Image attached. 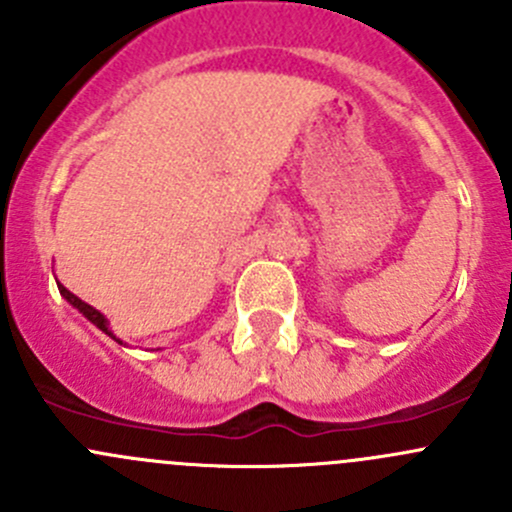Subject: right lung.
<instances>
[{"label": "right lung", "instance_id": "1", "mask_svg": "<svg viewBox=\"0 0 512 512\" xmlns=\"http://www.w3.org/2000/svg\"><path fill=\"white\" fill-rule=\"evenodd\" d=\"M59 292L64 294V297H66V302H69V304H74V307L79 309V312L84 314V317L89 319V322H94L96 327L101 329V332H106L108 337H111V339H116V337H113V334H111V329H108V322H106V317H103V314L98 312V309L91 307V304H86L84 299H79V297H76V294H71L69 289H66L64 285H59ZM116 342H118V339H116ZM118 344H121V342H118Z\"/></svg>", "mask_w": 512, "mask_h": 512}]
</instances>
